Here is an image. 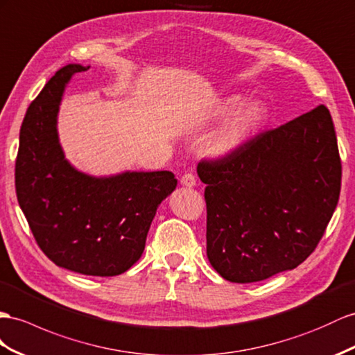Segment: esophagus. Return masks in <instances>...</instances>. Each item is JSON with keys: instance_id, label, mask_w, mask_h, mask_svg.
<instances>
[{"instance_id": "esophagus-1", "label": "esophagus", "mask_w": 355, "mask_h": 355, "mask_svg": "<svg viewBox=\"0 0 355 355\" xmlns=\"http://www.w3.org/2000/svg\"><path fill=\"white\" fill-rule=\"evenodd\" d=\"M181 184L186 187H193L196 186V177L192 174V172H186V174L181 177Z\"/></svg>"}]
</instances>
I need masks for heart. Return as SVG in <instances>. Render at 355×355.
I'll use <instances>...</instances> for the list:
<instances>
[{
	"instance_id": "obj_1",
	"label": "heart",
	"mask_w": 355,
	"mask_h": 355,
	"mask_svg": "<svg viewBox=\"0 0 355 355\" xmlns=\"http://www.w3.org/2000/svg\"><path fill=\"white\" fill-rule=\"evenodd\" d=\"M241 103L243 97L232 94L225 97L220 105L217 106L214 112L216 118H226L234 112L236 114L232 115L222 132L208 144V153L213 154V156H225V154H230L240 148L264 121L267 112L261 102H250L240 108Z\"/></svg>"
}]
</instances>
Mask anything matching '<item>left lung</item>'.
<instances>
[{
	"label": "left lung",
	"instance_id": "left-lung-1",
	"mask_svg": "<svg viewBox=\"0 0 355 355\" xmlns=\"http://www.w3.org/2000/svg\"><path fill=\"white\" fill-rule=\"evenodd\" d=\"M207 257L219 275L252 284L293 270L322 239L339 201L342 163L324 105L204 159Z\"/></svg>",
	"mask_w": 355,
	"mask_h": 355
}]
</instances>
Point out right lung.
<instances>
[{
  "label": "right lung",
  "mask_w": 355,
  "mask_h": 355,
  "mask_svg": "<svg viewBox=\"0 0 355 355\" xmlns=\"http://www.w3.org/2000/svg\"><path fill=\"white\" fill-rule=\"evenodd\" d=\"M87 69H60L26 109L15 186L34 239L53 264L107 277L141 258L157 207L177 180L169 171L94 178L64 159L57 133L61 96L69 79Z\"/></svg>",
  "instance_id": "1"
}]
</instances>
